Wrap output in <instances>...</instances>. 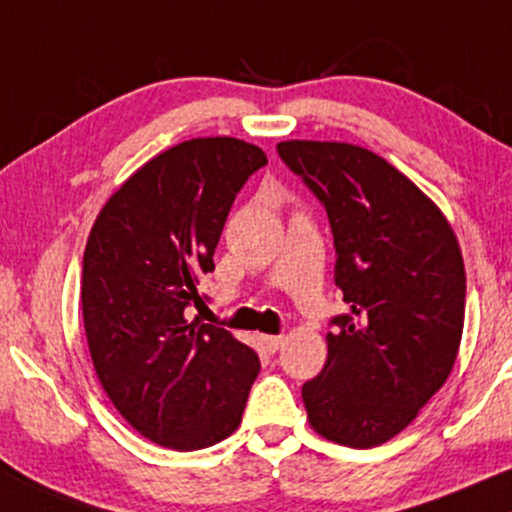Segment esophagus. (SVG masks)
Here are the masks:
<instances>
[{"instance_id":"34e87169","label":"esophagus","mask_w":512,"mask_h":512,"mask_svg":"<svg viewBox=\"0 0 512 512\" xmlns=\"http://www.w3.org/2000/svg\"><path fill=\"white\" fill-rule=\"evenodd\" d=\"M260 341H262V346L269 350V353H276V350L283 346V336L281 334L279 336H260Z\"/></svg>"}]
</instances>
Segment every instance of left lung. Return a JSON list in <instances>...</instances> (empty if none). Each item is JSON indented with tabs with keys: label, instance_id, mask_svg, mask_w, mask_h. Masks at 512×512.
I'll return each mask as SVG.
<instances>
[{
	"label": "left lung",
	"instance_id": "8db88e82",
	"mask_svg": "<svg viewBox=\"0 0 512 512\" xmlns=\"http://www.w3.org/2000/svg\"><path fill=\"white\" fill-rule=\"evenodd\" d=\"M322 202L334 233V281L350 312L331 319L326 365L303 384L312 429L374 448L415 420L446 384L465 322V264L441 209L365 147L276 145Z\"/></svg>",
	"mask_w": 512,
	"mask_h": 512
}]
</instances>
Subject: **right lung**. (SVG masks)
Here are the masks:
<instances>
[{
  "mask_svg": "<svg viewBox=\"0 0 512 512\" xmlns=\"http://www.w3.org/2000/svg\"><path fill=\"white\" fill-rule=\"evenodd\" d=\"M267 164L238 138H193L140 166L97 214L83 255V324L97 379L135 432L174 451L224 441L243 420L255 350L188 322L214 272L233 200Z\"/></svg>",
  "mask_w": 512,
  "mask_h": 512,
  "instance_id": "obj_1",
  "label": "right lung"
}]
</instances>
